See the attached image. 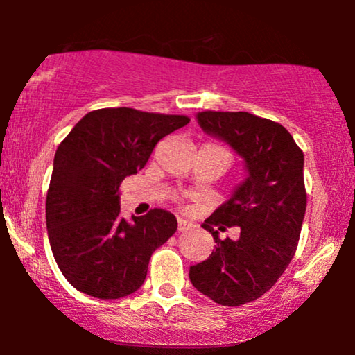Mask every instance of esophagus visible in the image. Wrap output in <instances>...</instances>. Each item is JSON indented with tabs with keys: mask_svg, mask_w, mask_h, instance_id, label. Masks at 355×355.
<instances>
[{
	"mask_svg": "<svg viewBox=\"0 0 355 355\" xmlns=\"http://www.w3.org/2000/svg\"><path fill=\"white\" fill-rule=\"evenodd\" d=\"M178 232H189V230H193L195 229V225L193 223H190V222H187V220H183V218H178Z\"/></svg>",
	"mask_w": 355,
	"mask_h": 355,
	"instance_id": "1",
	"label": "esophagus"
}]
</instances>
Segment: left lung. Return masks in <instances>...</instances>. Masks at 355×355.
<instances>
[{
	"label": "left lung",
	"instance_id": "obj_1",
	"mask_svg": "<svg viewBox=\"0 0 355 355\" xmlns=\"http://www.w3.org/2000/svg\"><path fill=\"white\" fill-rule=\"evenodd\" d=\"M197 121L243 158L248 175L203 222L217 245L189 275L214 302L237 307L270 291L294 259L307 207L304 153L282 125L252 113L200 112ZM229 226L241 237L218 239Z\"/></svg>",
	"mask_w": 355,
	"mask_h": 355
}]
</instances>
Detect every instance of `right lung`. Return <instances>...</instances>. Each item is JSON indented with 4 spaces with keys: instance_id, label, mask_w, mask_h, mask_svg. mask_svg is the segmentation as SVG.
Wrapping results in <instances>:
<instances>
[{
    "instance_id": "1",
    "label": "right lung",
    "mask_w": 355,
    "mask_h": 355,
    "mask_svg": "<svg viewBox=\"0 0 355 355\" xmlns=\"http://www.w3.org/2000/svg\"><path fill=\"white\" fill-rule=\"evenodd\" d=\"M190 121L185 115L101 108L73 126L55 153L46 229L61 274L76 291L120 299L145 282L150 257L177 232L162 209L126 222L120 185L148 162L155 145Z\"/></svg>"
}]
</instances>
